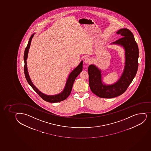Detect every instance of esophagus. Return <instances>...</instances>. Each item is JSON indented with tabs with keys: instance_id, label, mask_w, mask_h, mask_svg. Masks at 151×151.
I'll list each match as a JSON object with an SVG mask.
<instances>
[{
	"instance_id": "esophagus-1",
	"label": "esophagus",
	"mask_w": 151,
	"mask_h": 151,
	"mask_svg": "<svg viewBox=\"0 0 151 151\" xmlns=\"http://www.w3.org/2000/svg\"><path fill=\"white\" fill-rule=\"evenodd\" d=\"M84 62L85 63H89L91 62V60L90 58H89L88 56H87L84 59Z\"/></svg>"
}]
</instances>
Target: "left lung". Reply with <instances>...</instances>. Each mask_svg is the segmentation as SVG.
I'll return each instance as SVG.
<instances>
[{
	"mask_svg": "<svg viewBox=\"0 0 151 151\" xmlns=\"http://www.w3.org/2000/svg\"><path fill=\"white\" fill-rule=\"evenodd\" d=\"M121 39L111 43L123 47L125 51V65L123 73L114 84L106 85L103 82L101 71L91 64L88 69L91 90L100 98H112L124 93L136 76L138 68L139 49L133 34L126 28L117 31Z\"/></svg>",
	"mask_w": 151,
	"mask_h": 151,
	"instance_id": "8db88e82",
	"label": "left lung"
}]
</instances>
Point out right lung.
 Returning a JSON list of instances; mask_svg holds the SVG:
<instances>
[{"instance_id": "add662e5", "label": "right lung", "mask_w": 151, "mask_h": 151, "mask_svg": "<svg viewBox=\"0 0 151 151\" xmlns=\"http://www.w3.org/2000/svg\"><path fill=\"white\" fill-rule=\"evenodd\" d=\"M35 34V33H34L32 35L31 37H30L27 46L25 48V52H24V63H25L24 70L25 77H26L27 81L28 82L29 84L31 86L32 88L45 101H47L49 103H58V102L64 101V100H65L70 95L75 80L76 78L79 75L80 73H81V72L82 71L83 61H81L79 64L70 73V74L69 75L68 78L67 79L65 87L64 88L63 90L62 91L61 93L55 95H47L40 92V91L38 90L37 88L36 87V86L33 84V82H32L31 79H30L29 74L28 73L27 64V59L28 58L29 50L30 48L32 40L33 39Z\"/></svg>"}]
</instances>
